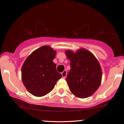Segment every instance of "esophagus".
I'll use <instances>...</instances> for the list:
<instances>
[{
  "instance_id": "34e87169",
  "label": "esophagus",
  "mask_w": 124,
  "mask_h": 124,
  "mask_svg": "<svg viewBox=\"0 0 124 124\" xmlns=\"http://www.w3.org/2000/svg\"><path fill=\"white\" fill-rule=\"evenodd\" d=\"M67 75V71L65 70L63 72H62V76L63 77V78H65L66 77Z\"/></svg>"
}]
</instances>
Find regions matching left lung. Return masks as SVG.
<instances>
[{
  "label": "left lung",
  "mask_w": 124,
  "mask_h": 124,
  "mask_svg": "<svg viewBox=\"0 0 124 124\" xmlns=\"http://www.w3.org/2000/svg\"><path fill=\"white\" fill-rule=\"evenodd\" d=\"M70 59V70L66 81L70 92L79 98L92 96L100 86L102 71L99 61L94 55L86 49L65 51Z\"/></svg>",
  "instance_id": "obj_1"
}]
</instances>
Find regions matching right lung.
<instances>
[{"label": "right lung", "instance_id": "obj_1", "mask_svg": "<svg viewBox=\"0 0 124 124\" xmlns=\"http://www.w3.org/2000/svg\"><path fill=\"white\" fill-rule=\"evenodd\" d=\"M56 51L48 45L41 46L27 58L21 68V79L31 94L42 97L53 90L62 77L53 62Z\"/></svg>", "mask_w": 124, "mask_h": 124}]
</instances>
